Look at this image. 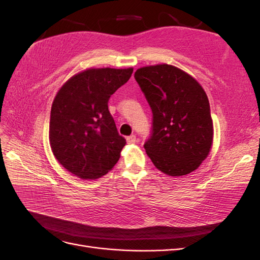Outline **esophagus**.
I'll list each match as a JSON object with an SVG mask.
<instances>
[{
	"mask_svg": "<svg viewBox=\"0 0 260 260\" xmlns=\"http://www.w3.org/2000/svg\"><path fill=\"white\" fill-rule=\"evenodd\" d=\"M137 141V137L135 136V135H131V136H129V137H127V142L129 143V144H132V143H135Z\"/></svg>",
	"mask_w": 260,
	"mask_h": 260,
	"instance_id": "esophagus-1",
	"label": "esophagus"
}]
</instances>
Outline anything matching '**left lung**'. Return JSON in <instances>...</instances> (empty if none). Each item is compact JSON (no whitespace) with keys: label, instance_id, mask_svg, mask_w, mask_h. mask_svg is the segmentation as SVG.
I'll list each match as a JSON object with an SVG mask.
<instances>
[{"label":"left lung","instance_id":"1","mask_svg":"<svg viewBox=\"0 0 260 260\" xmlns=\"http://www.w3.org/2000/svg\"><path fill=\"white\" fill-rule=\"evenodd\" d=\"M135 78L152 109L144 148L155 167L172 177L198 169L214 136L205 91L193 77L167 64L140 68Z\"/></svg>","mask_w":260,"mask_h":260}]
</instances>
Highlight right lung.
I'll list each match as a JSON object with an SVG mask.
<instances>
[{"mask_svg":"<svg viewBox=\"0 0 260 260\" xmlns=\"http://www.w3.org/2000/svg\"><path fill=\"white\" fill-rule=\"evenodd\" d=\"M132 73V68L86 69L57 92L51 109L50 144L56 159L73 175L98 179L119 160L125 139L117 131L108 101Z\"/></svg>","mask_w":260,"mask_h":260,"instance_id":"right-lung-1","label":"right lung"}]
</instances>
